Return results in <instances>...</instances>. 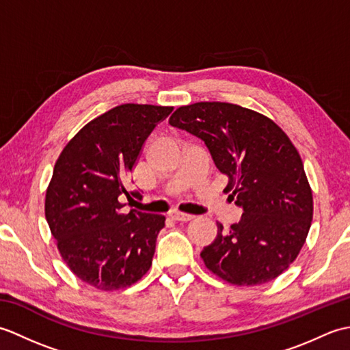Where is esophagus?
<instances>
[{
  "mask_svg": "<svg viewBox=\"0 0 350 350\" xmlns=\"http://www.w3.org/2000/svg\"><path fill=\"white\" fill-rule=\"evenodd\" d=\"M170 217H171V219L179 221V222H188V221H191L192 218H194V217H192V215L182 213V212H171Z\"/></svg>",
  "mask_w": 350,
  "mask_h": 350,
  "instance_id": "34e87169",
  "label": "esophagus"
}]
</instances>
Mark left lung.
Masks as SVG:
<instances>
[{
    "instance_id": "8db88e82",
    "label": "left lung",
    "mask_w": 350,
    "mask_h": 350,
    "mask_svg": "<svg viewBox=\"0 0 350 350\" xmlns=\"http://www.w3.org/2000/svg\"><path fill=\"white\" fill-rule=\"evenodd\" d=\"M170 124L204 141L228 177L224 191L242 207L241 221L204 247L207 269L230 284L272 281L298 257L313 219V194L292 141L271 118L227 102L177 108Z\"/></svg>"
}]
</instances>
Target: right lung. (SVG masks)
I'll list each match as a JSON object with an SVG mask.
<instances>
[{
    "instance_id": "right-lung-1",
    "label": "right lung",
    "mask_w": 350,
    "mask_h": 350,
    "mask_svg": "<svg viewBox=\"0 0 350 350\" xmlns=\"http://www.w3.org/2000/svg\"><path fill=\"white\" fill-rule=\"evenodd\" d=\"M173 107L123 103L87 123L55 162L44 217L69 269L105 292L126 288L150 269L162 215L131 209L118 197L156 124ZM139 196V192H131Z\"/></svg>"
}]
</instances>
